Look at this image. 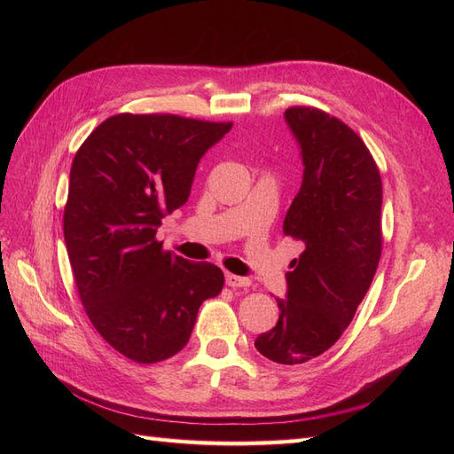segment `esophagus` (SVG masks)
<instances>
[{"mask_svg": "<svg viewBox=\"0 0 454 454\" xmlns=\"http://www.w3.org/2000/svg\"><path fill=\"white\" fill-rule=\"evenodd\" d=\"M225 282H227V286H231V287H250V284H252L250 278L237 277V274H231V272L225 274Z\"/></svg>", "mask_w": 454, "mask_h": 454, "instance_id": "esophagus-1", "label": "esophagus"}]
</instances>
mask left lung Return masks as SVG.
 <instances>
[{
	"label": "left lung",
	"mask_w": 454,
	"mask_h": 454,
	"mask_svg": "<svg viewBox=\"0 0 454 454\" xmlns=\"http://www.w3.org/2000/svg\"><path fill=\"white\" fill-rule=\"evenodd\" d=\"M284 117L305 167L284 235L305 250L286 272L277 325L255 339V348L272 362L297 365L335 345L373 282L382 250V182L360 136L337 117L303 106Z\"/></svg>",
	"instance_id": "1"
}]
</instances>
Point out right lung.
<instances>
[{"mask_svg": "<svg viewBox=\"0 0 454 454\" xmlns=\"http://www.w3.org/2000/svg\"><path fill=\"white\" fill-rule=\"evenodd\" d=\"M231 127L119 114L75 153L64 208L67 257L89 320L129 360L172 358L202 301L222 292V269L164 252L155 237L160 219L187 202L202 155Z\"/></svg>", "mask_w": 454, "mask_h": 454, "instance_id": "add662e5", "label": "right lung"}]
</instances>
